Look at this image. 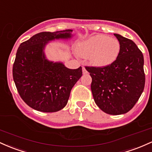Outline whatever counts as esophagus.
<instances>
[{
  "label": "esophagus",
  "mask_w": 152,
  "mask_h": 152,
  "mask_svg": "<svg viewBox=\"0 0 152 152\" xmlns=\"http://www.w3.org/2000/svg\"><path fill=\"white\" fill-rule=\"evenodd\" d=\"M83 74H84V75L88 74V72H87L86 69H85V67H83Z\"/></svg>",
  "instance_id": "esophagus-1"
}]
</instances>
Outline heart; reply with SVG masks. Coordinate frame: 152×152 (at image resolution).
Listing matches in <instances>:
<instances>
[{
    "instance_id": "1",
    "label": "heart",
    "mask_w": 152,
    "mask_h": 152,
    "mask_svg": "<svg viewBox=\"0 0 152 152\" xmlns=\"http://www.w3.org/2000/svg\"><path fill=\"white\" fill-rule=\"evenodd\" d=\"M77 52L81 57L89 58L93 65L105 67L117 59L121 52V44L116 38L98 34L78 44Z\"/></svg>"
}]
</instances>
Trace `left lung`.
<instances>
[{
  "label": "left lung",
  "instance_id": "1",
  "mask_svg": "<svg viewBox=\"0 0 152 152\" xmlns=\"http://www.w3.org/2000/svg\"><path fill=\"white\" fill-rule=\"evenodd\" d=\"M114 35L121 44L116 60L105 67L85 66V69L92 77L96 105L105 113L120 115L129 112L144 91V56L132 40Z\"/></svg>",
  "mask_w": 152,
  "mask_h": 152
}]
</instances>
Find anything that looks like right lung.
<instances>
[{
    "instance_id": "right-lung-1",
    "label": "right lung",
    "mask_w": 152,
    "mask_h": 152,
    "mask_svg": "<svg viewBox=\"0 0 152 152\" xmlns=\"http://www.w3.org/2000/svg\"><path fill=\"white\" fill-rule=\"evenodd\" d=\"M72 30L41 32L20 44L13 65V77L22 100L34 110L57 112L65 107L70 91L83 75L46 59L44 48L49 41L68 39Z\"/></svg>"
}]
</instances>
